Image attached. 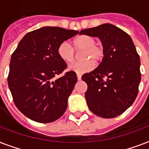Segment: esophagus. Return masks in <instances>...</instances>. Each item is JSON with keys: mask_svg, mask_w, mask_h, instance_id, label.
<instances>
[{"mask_svg": "<svg viewBox=\"0 0 149 149\" xmlns=\"http://www.w3.org/2000/svg\"><path fill=\"white\" fill-rule=\"evenodd\" d=\"M81 77H82L81 74H77V79H78V80H80V79H81Z\"/></svg>", "mask_w": 149, "mask_h": 149, "instance_id": "34e87169", "label": "esophagus"}]
</instances>
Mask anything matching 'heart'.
<instances>
[{"label":"heart","mask_w":149,"mask_h":149,"mask_svg":"<svg viewBox=\"0 0 149 149\" xmlns=\"http://www.w3.org/2000/svg\"><path fill=\"white\" fill-rule=\"evenodd\" d=\"M73 48L67 42L59 44L57 49L58 56L65 63H72L76 58V51L82 52L83 61L76 62L69 66V70L77 74L90 72L95 66V62H100L104 56V48L102 45L96 43V38L93 36L83 35L72 41Z\"/></svg>","instance_id":"heart-1"}]
</instances>
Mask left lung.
<instances>
[{
    "instance_id": "obj_1",
    "label": "left lung",
    "mask_w": 149,
    "mask_h": 149,
    "mask_svg": "<svg viewBox=\"0 0 149 149\" xmlns=\"http://www.w3.org/2000/svg\"><path fill=\"white\" fill-rule=\"evenodd\" d=\"M79 35L98 37L104 48L98 67L82 77L88 87L87 105L99 117L115 118L134 103L139 93L141 74L136 48L128 34L111 24L84 29Z\"/></svg>"
}]
</instances>
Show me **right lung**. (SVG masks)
Segmentation results:
<instances>
[{"mask_svg": "<svg viewBox=\"0 0 149 149\" xmlns=\"http://www.w3.org/2000/svg\"><path fill=\"white\" fill-rule=\"evenodd\" d=\"M79 33L58 27H43L27 33L12 53L8 84L15 106L38 123L58 119L77 82L76 72H63L66 63L58 45ZM63 76L56 78L58 74Z\"/></svg>", "mask_w": 149, "mask_h": 149, "instance_id": "1", "label": "right lung"}]
</instances>
